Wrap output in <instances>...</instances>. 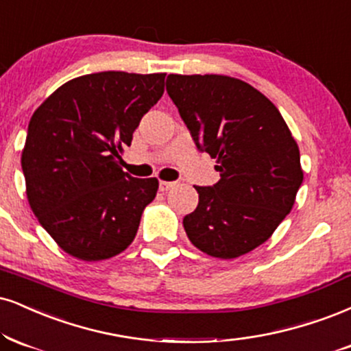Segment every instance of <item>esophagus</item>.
<instances>
[{"instance_id": "1", "label": "esophagus", "mask_w": 351, "mask_h": 351, "mask_svg": "<svg viewBox=\"0 0 351 351\" xmlns=\"http://www.w3.org/2000/svg\"><path fill=\"white\" fill-rule=\"evenodd\" d=\"M173 186H175V183H173V181H160V183H158V189L162 193L168 191V189H171Z\"/></svg>"}]
</instances>
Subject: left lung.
Listing matches in <instances>:
<instances>
[{"label":"left lung","mask_w":351,"mask_h":351,"mask_svg":"<svg viewBox=\"0 0 351 351\" xmlns=\"http://www.w3.org/2000/svg\"><path fill=\"white\" fill-rule=\"evenodd\" d=\"M167 91L194 143L217 160L221 180L194 186L197 208L183 219L194 247L237 258L271 237L302 183L301 155L267 96L227 75H168Z\"/></svg>","instance_id":"left-lung-1"}]
</instances>
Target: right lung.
Wrapping results in <instances>:
<instances>
[{"label":"right lung","mask_w":351,"mask_h":351,"mask_svg":"<svg viewBox=\"0 0 351 351\" xmlns=\"http://www.w3.org/2000/svg\"><path fill=\"white\" fill-rule=\"evenodd\" d=\"M165 91V73L99 71L62 84L32 114L21 167L32 213L62 250L106 260L132 243L157 178L119 167L143 114Z\"/></svg>","instance_id":"right-lung-1"}]
</instances>
